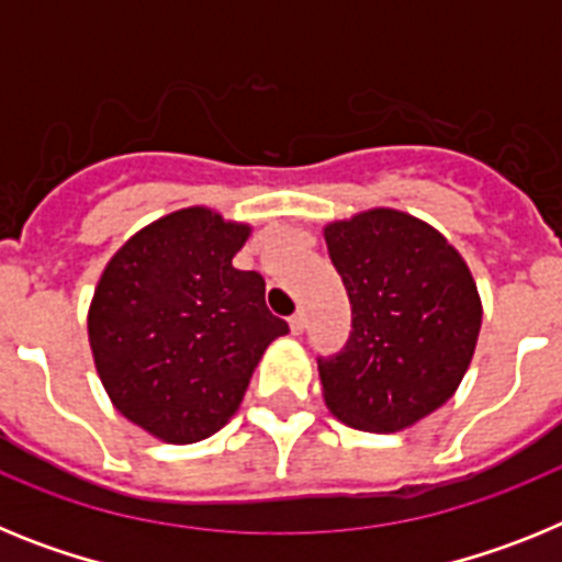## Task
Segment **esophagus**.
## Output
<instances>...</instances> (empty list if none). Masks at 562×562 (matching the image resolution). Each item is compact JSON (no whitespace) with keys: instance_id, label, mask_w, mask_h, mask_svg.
<instances>
[{"instance_id":"34e87169","label":"esophagus","mask_w":562,"mask_h":562,"mask_svg":"<svg viewBox=\"0 0 562 562\" xmlns=\"http://www.w3.org/2000/svg\"><path fill=\"white\" fill-rule=\"evenodd\" d=\"M290 329H292V335H301V331L306 329V315H304V312H295V315L290 317Z\"/></svg>"}]
</instances>
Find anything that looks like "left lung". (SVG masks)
Segmentation results:
<instances>
[{
	"instance_id": "obj_1",
	"label": "left lung",
	"mask_w": 562,
	"mask_h": 562,
	"mask_svg": "<svg viewBox=\"0 0 562 562\" xmlns=\"http://www.w3.org/2000/svg\"><path fill=\"white\" fill-rule=\"evenodd\" d=\"M351 301L346 351L321 360L331 416L369 434H400L459 391L481 331V295L461 252L434 225L369 207L324 227Z\"/></svg>"
}]
</instances>
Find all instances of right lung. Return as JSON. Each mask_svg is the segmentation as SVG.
<instances>
[{"instance_id":"right-lung-1","label":"right lung","mask_w":562,"mask_h":562,"mask_svg":"<svg viewBox=\"0 0 562 562\" xmlns=\"http://www.w3.org/2000/svg\"><path fill=\"white\" fill-rule=\"evenodd\" d=\"M252 227L205 205L140 227L109 258L87 335L109 400L166 445L222 430L267 346L290 326L265 304V278L233 267Z\"/></svg>"}]
</instances>
